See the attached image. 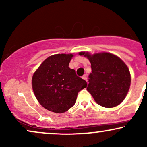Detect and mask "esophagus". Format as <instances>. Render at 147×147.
Returning <instances> with one entry per match:
<instances>
[{
  "instance_id": "esophagus-1",
  "label": "esophagus",
  "mask_w": 147,
  "mask_h": 147,
  "mask_svg": "<svg viewBox=\"0 0 147 147\" xmlns=\"http://www.w3.org/2000/svg\"><path fill=\"white\" fill-rule=\"evenodd\" d=\"M82 78H83L84 80H86V82H88V78H87V75L86 74H85V75H84L82 76Z\"/></svg>"
}]
</instances>
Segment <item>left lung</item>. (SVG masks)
<instances>
[{
    "label": "left lung",
    "instance_id": "8db88e82",
    "mask_svg": "<svg viewBox=\"0 0 147 147\" xmlns=\"http://www.w3.org/2000/svg\"><path fill=\"white\" fill-rule=\"evenodd\" d=\"M90 61L92 72L88 76L87 90L99 105L113 108L125 99L131 85L127 65L120 58L108 52L91 55L81 52Z\"/></svg>",
    "mask_w": 147,
    "mask_h": 147
}]
</instances>
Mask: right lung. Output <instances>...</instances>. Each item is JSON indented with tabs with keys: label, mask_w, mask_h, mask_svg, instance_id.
<instances>
[{
	"label": "right lung",
	"mask_w": 147,
	"mask_h": 147,
	"mask_svg": "<svg viewBox=\"0 0 147 147\" xmlns=\"http://www.w3.org/2000/svg\"><path fill=\"white\" fill-rule=\"evenodd\" d=\"M72 57V54L52 55L34 73L33 91L47 110L57 113L68 111L75 105L78 92L87 86L86 82L69 68Z\"/></svg>",
	"instance_id": "1"
}]
</instances>
